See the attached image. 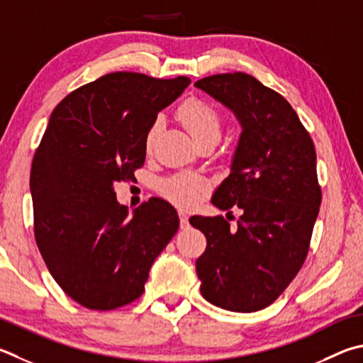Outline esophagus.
Here are the masks:
<instances>
[{
	"label": "esophagus",
	"mask_w": 363,
	"mask_h": 363,
	"mask_svg": "<svg viewBox=\"0 0 363 363\" xmlns=\"http://www.w3.org/2000/svg\"><path fill=\"white\" fill-rule=\"evenodd\" d=\"M179 222H181V228H187L189 227V217H187V214L184 213V211H179Z\"/></svg>",
	"instance_id": "1"
}]
</instances>
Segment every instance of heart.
Masks as SVG:
<instances>
[{"label":"heart","mask_w":363,"mask_h":363,"mask_svg":"<svg viewBox=\"0 0 363 363\" xmlns=\"http://www.w3.org/2000/svg\"><path fill=\"white\" fill-rule=\"evenodd\" d=\"M177 117L199 144L208 140H219L222 131L220 114L211 103L200 100V98H192L179 108ZM159 131L160 121H155L150 125L146 135L147 150L152 149ZM160 190L164 199L171 203L182 208H189L208 194L209 182L200 174L181 173L164 179L160 184Z\"/></svg>","instance_id":"obj_1"}]
</instances>
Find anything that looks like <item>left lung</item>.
<instances>
[{
    "instance_id": "8db88e82",
    "label": "left lung",
    "mask_w": 363,
    "mask_h": 363,
    "mask_svg": "<svg viewBox=\"0 0 363 363\" xmlns=\"http://www.w3.org/2000/svg\"><path fill=\"white\" fill-rule=\"evenodd\" d=\"M195 87L241 123L232 171L211 200L223 211L238 206V227L222 216L189 219L208 241L196 260L200 291L228 311H260L286 291L308 255L322 200L314 144L286 98L252 76L214 74Z\"/></svg>"
}]
</instances>
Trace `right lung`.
<instances>
[{
  "label": "right lung",
  "instance_id": "add662e5",
  "mask_svg": "<svg viewBox=\"0 0 363 363\" xmlns=\"http://www.w3.org/2000/svg\"><path fill=\"white\" fill-rule=\"evenodd\" d=\"M189 84L111 72L71 91L50 116L30 174L35 238L52 278L79 305L108 311L140 298L179 228L162 199L130 214L114 184L135 179L147 130Z\"/></svg>",
  "mask_w": 363,
  "mask_h": 363
}]
</instances>
